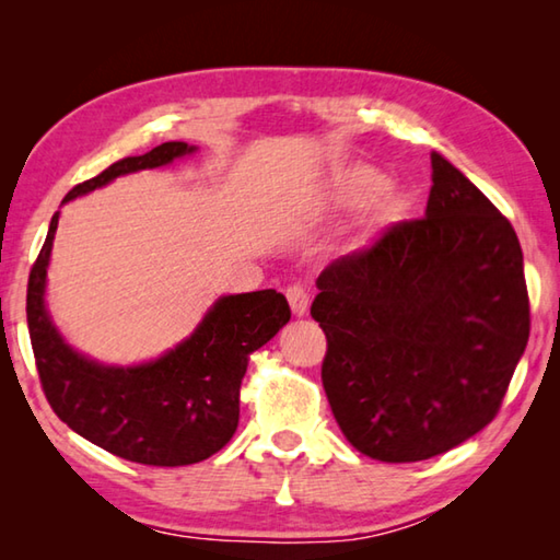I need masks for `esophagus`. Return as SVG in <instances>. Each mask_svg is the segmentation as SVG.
Returning a JSON list of instances; mask_svg holds the SVG:
<instances>
[{
  "label": "esophagus",
  "instance_id": "esophagus-1",
  "mask_svg": "<svg viewBox=\"0 0 560 560\" xmlns=\"http://www.w3.org/2000/svg\"><path fill=\"white\" fill-rule=\"evenodd\" d=\"M287 299H289L293 316H306V311H308V291L306 289L299 287V283H293V287L287 289Z\"/></svg>",
  "mask_w": 560,
  "mask_h": 560
}]
</instances>
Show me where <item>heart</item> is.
Instances as JSON below:
<instances>
[{"instance_id":"heart-1","label":"heart","mask_w":560,"mask_h":560,"mask_svg":"<svg viewBox=\"0 0 560 560\" xmlns=\"http://www.w3.org/2000/svg\"><path fill=\"white\" fill-rule=\"evenodd\" d=\"M387 187L383 173L368 165H353L340 173L330 187V197L340 207H358L381 197Z\"/></svg>"}]
</instances>
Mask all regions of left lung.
<instances>
[{"label": "left lung", "mask_w": 560, "mask_h": 560, "mask_svg": "<svg viewBox=\"0 0 560 560\" xmlns=\"http://www.w3.org/2000/svg\"><path fill=\"white\" fill-rule=\"evenodd\" d=\"M430 158L422 220L328 264L311 306L338 428L395 464L438 457L494 420L530 326L514 226L450 160Z\"/></svg>", "instance_id": "1"}]
</instances>
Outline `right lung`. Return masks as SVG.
<instances>
[{
	"label": "right lung",
	"instance_id": "1",
	"mask_svg": "<svg viewBox=\"0 0 560 560\" xmlns=\"http://www.w3.org/2000/svg\"><path fill=\"white\" fill-rule=\"evenodd\" d=\"M195 145L163 143L122 158L75 185L63 205L120 175L192 155ZM59 214L34 261L26 324L42 387L54 412L96 447L150 467H185L220 452L240 424V385L249 353L289 324L291 308L273 289L220 296L197 328L163 355L138 365H106L66 343L46 308V271Z\"/></svg>",
	"mask_w": 560,
	"mask_h": 560
}]
</instances>
